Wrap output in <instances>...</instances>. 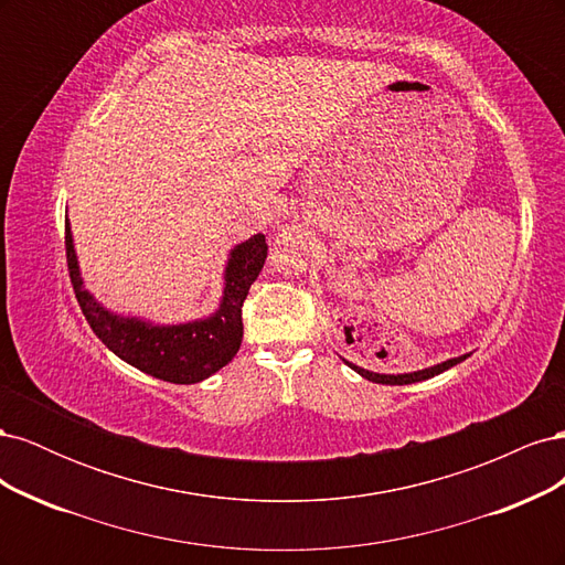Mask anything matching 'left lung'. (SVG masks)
<instances>
[{
	"label": "left lung",
	"mask_w": 565,
	"mask_h": 565,
	"mask_svg": "<svg viewBox=\"0 0 565 565\" xmlns=\"http://www.w3.org/2000/svg\"><path fill=\"white\" fill-rule=\"evenodd\" d=\"M467 355H469V353L457 355V358H448V361H443V363H438V365L424 367V370H415V372H403V374H382V372H372V370H365V367L355 365V363H349V361H344V358H341V361H344L353 372L361 374V377H365V380H370V382H374V384H391V386L398 384V386H403V384H415V382L431 380V377H436V374L450 370L452 365H457V363H461V361H467Z\"/></svg>",
	"instance_id": "8db88e82"
}]
</instances>
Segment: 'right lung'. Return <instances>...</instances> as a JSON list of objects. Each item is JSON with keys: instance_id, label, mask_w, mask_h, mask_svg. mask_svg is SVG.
Segmentation results:
<instances>
[{"instance_id": "obj_1", "label": "right lung", "mask_w": 565, "mask_h": 565, "mask_svg": "<svg viewBox=\"0 0 565 565\" xmlns=\"http://www.w3.org/2000/svg\"><path fill=\"white\" fill-rule=\"evenodd\" d=\"M266 237L256 233L228 252L224 292L216 311L188 322H152L110 311L87 287L77 262L71 221L65 218V252L79 309L96 337L125 363L172 384H198L226 367L243 344V301L266 262Z\"/></svg>"}]
</instances>
